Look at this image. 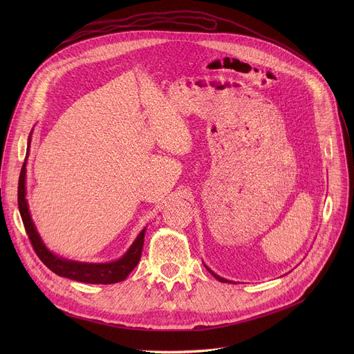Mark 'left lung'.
Listing matches in <instances>:
<instances>
[{"label":"left lung","mask_w":354,"mask_h":354,"mask_svg":"<svg viewBox=\"0 0 354 354\" xmlns=\"http://www.w3.org/2000/svg\"><path fill=\"white\" fill-rule=\"evenodd\" d=\"M205 267H207V266H205ZM207 268H208V267H207ZM208 271H209V272H211V274H212V275H214V277H215V278H216V280H218V281H221V283H231V281H228V280H225V278H222V277H219V275H216V274H215V272H214V271H212V270H209V268H208Z\"/></svg>","instance_id":"8db88e82"}]
</instances>
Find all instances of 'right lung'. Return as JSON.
<instances>
[{
	"instance_id": "1",
	"label": "right lung",
	"mask_w": 354,
	"mask_h": 354,
	"mask_svg": "<svg viewBox=\"0 0 354 354\" xmlns=\"http://www.w3.org/2000/svg\"><path fill=\"white\" fill-rule=\"evenodd\" d=\"M30 147V140H28ZM28 156V152H27ZM26 156V160H27ZM18 209H20V215L23 219V224L26 228V232L31 241V245L39 255V258L43 261L46 267H48L53 272H55L60 277L70 278L74 281L87 283V284H115L123 281L124 278L130 274L140 259L143 241H145V231L138 235V238L133 241V244L126 251V254L119 258L118 261L104 263V264H88V263H79L71 261V259H66L63 257H59L53 254L43 243L39 232H37L34 222L31 219L28 203L26 199V162L23 163L20 179H18Z\"/></svg>"
}]
</instances>
